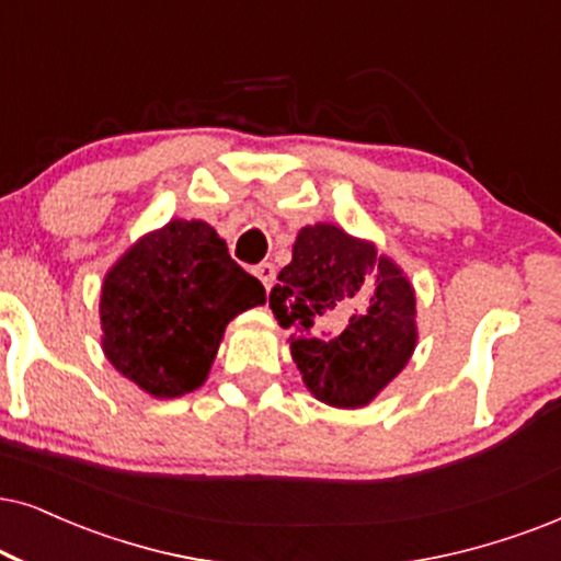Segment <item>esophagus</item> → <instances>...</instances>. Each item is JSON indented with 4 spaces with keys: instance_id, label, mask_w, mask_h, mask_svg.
<instances>
[{
    "instance_id": "1",
    "label": "esophagus",
    "mask_w": 561,
    "mask_h": 561,
    "mask_svg": "<svg viewBox=\"0 0 561 561\" xmlns=\"http://www.w3.org/2000/svg\"><path fill=\"white\" fill-rule=\"evenodd\" d=\"M253 274H256L259 279L264 282V287H266V289H272V285H274V276H276V268H274V264H268V261H264V264H259L256 268H253Z\"/></svg>"
}]
</instances>
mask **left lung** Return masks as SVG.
Returning a JSON list of instances; mask_svg holds the SVG:
<instances>
[{
    "label": "left lung",
    "mask_w": 561,
    "mask_h": 561,
    "mask_svg": "<svg viewBox=\"0 0 561 561\" xmlns=\"http://www.w3.org/2000/svg\"><path fill=\"white\" fill-rule=\"evenodd\" d=\"M268 295L289 329L305 388L336 409H363L399 378L416 350V293L373 240L331 222L305 225Z\"/></svg>",
    "instance_id": "8db88e82"
}]
</instances>
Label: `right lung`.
<instances>
[{"instance_id":"1","label":"right lung","mask_w":561,"mask_h":561,"mask_svg":"<svg viewBox=\"0 0 561 561\" xmlns=\"http://www.w3.org/2000/svg\"><path fill=\"white\" fill-rule=\"evenodd\" d=\"M266 302L204 219H170L131 243L103 276L105 359L152 399H179L209 378L225 329Z\"/></svg>"}]
</instances>
